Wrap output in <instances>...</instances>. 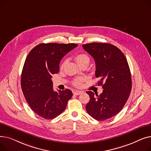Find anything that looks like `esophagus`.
Wrapping results in <instances>:
<instances>
[{"mask_svg": "<svg viewBox=\"0 0 151 151\" xmlns=\"http://www.w3.org/2000/svg\"><path fill=\"white\" fill-rule=\"evenodd\" d=\"M83 92V91H74L73 93L75 96H78V95L82 93Z\"/></svg>", "mask_w": 151, "mask_h": 151, "instance_id": "1", "label": "esophagus"}]
</instances>
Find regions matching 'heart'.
<instances>
[{
	"label": "heart",
	"mask_w": 151,
	"mask_h": 151,
	"mask_svg": "<svg viewBox=\"0 0 151 151\" xmlns=\"http://www.w3.org/2000/svg\"><path fill=\"white\" fill-rule=\"evenodd\" d=\"M75 59L76 62L80 65H81L82 64L85 63H89L90 62V58L89 57V55L88 54H86V53H83V52L76 54L75 56ZM83 81V78H76L75 80H74V81H73V84L76 87L81 86L82 84Z\"/></svg>",
	"instance_id": "1"
}]
</instances>
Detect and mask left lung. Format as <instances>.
Wrapping results in <instances>:
<instances>
[{"mask_svg":"<svg viewBox=\"0 0 151 151\" xmlns=\"http://www.w3.org/2000/svg\"><path fill=\"white\" fill-rule=\"evenodd\" d=\"M96 62L98 85L104 89L99 96L87 91L90 97L87 112L95 119L105 121L116 115L127 101L132 89V78L123 52L111 44L91 43L83 45Z\"/></svg>","mask_w":151,"mask_h":151,"instance_id":"1","label":"left lung"}]
</instances>
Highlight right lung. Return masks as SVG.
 <instances>
[{
	"label": "right lung",
	"instance_id": "1",
	"mask_svg": "<svg viewBox=\"0 0 151 151\" xmlns=\"http://www.w3.org/2000/svg\"><path fill=\"white\" fill-rule=\"evenodd\" d=\"M77 46L75 43H41L26 58L21 74V89L32 110L45 119L60 114L72 97L70 89L54 91L51 78L59 72L62 58Z\"/></svg>",
	"mask_w": 151,
	"mask_h": 151
}]
</instances>
